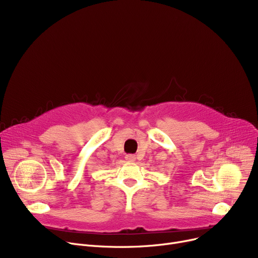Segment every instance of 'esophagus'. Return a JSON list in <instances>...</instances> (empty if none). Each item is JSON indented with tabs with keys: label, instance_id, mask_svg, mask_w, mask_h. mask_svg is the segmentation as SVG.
Listing matches in <instances>:
<instances>
[{
	"label": "esophagus",
	"instance_id": "1",
	"mask_svg": "<svg viewBox=\"0 0 258 258\" xmlns=\"http://www.w3.org/2000/svg\"><path fill=\"white\" fill-rule=\"evenodd\" d=\"M125 159L127 161H135V160H136V156H135V155H126Z\"/></svg>",
	"mask_w": 258,
	"mask_h": 258
}]
</instances>
